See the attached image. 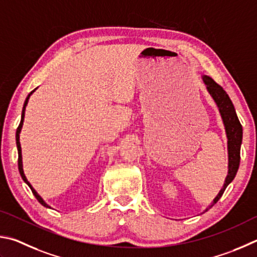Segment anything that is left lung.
<instances>
[{"label":"left lung","instance_id":"obj_1","mask_svg":"<svg viewBox=\"0 0 257 257\" xmlns=\"http://www.w3.org/2000/svg\"><path fill=\"white\" fill-rule=\"evenodd\" d=\"M202 78H203V81L209 93L211 94V97L213 98V100L217 103V106L219 108L220 115L222 117L224 130H226L228 139V175L221 191L219 192V194L215 196V199L213 200L212 204L210 205L211 208V206L217 203L220 197L222 196L226 187L232 182V179L235 178L237 174L240 161L242 127L239 119H238L237 117L233 103L231 101V99L229 98L226 90H224L221 85L215 82L212 78H210V76L203 75Z\"/></svg>","mask_w":257,"mask_h":257}]
</instances>
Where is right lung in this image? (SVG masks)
Wrapping results in <instances>:
<instances>
[{"label":"right lung","instance_id":"1","mask_svg":"<svg viewBox=\"0 0 257 257\" xmlns=\"http://www.w3.org/2000/svg\"><path fill=\"white\" fill-rule=\"evenodd\" d=\"M36 90V89H35ZM34 90V91H35ZM34 91H31L29 94H28V97H27V99H26V101H25V103H24V108H22V114H21V121H20V124H19V126H18V128H17V133H16V142H17V148H18V156H19V158H18V167H19V173H20V175H21V177H22V179H24V182L27 184V185H28L29 187H30V190H31V192H33V194L35 195V197L36 199L38 200V202L42 205H44V206H46V208H51V206H49L46 202H45L42 197H40V195H38V193L35 191V188L31 186V184L28 182V179H27V177H26V175H25V173H24V168H22V155H21V146H20V132H21V128H22V125H24V118H25V110H26V106H27V103H28V100H29V97H30V94L33 93Z\"/></svg>","mask_w":257,"mask_h":257}]
</instances>
